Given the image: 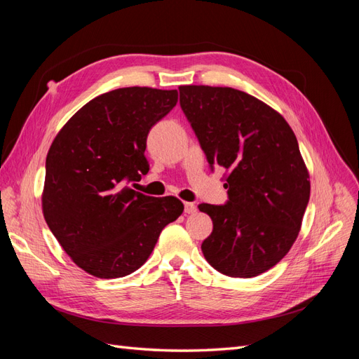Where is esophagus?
I'll return each instance as SVG.
<instances>
[{"label": "esophagus", "instance_id": "34e87169", "mask_svg": "<svg viewBox=\"0 0 359 359\" xmlns=\"http://www.w3.org/2000/svg\"><path fill=\"white\" fill-rule=\"evenodd\" d=\"M196 205L191 203V202H186L184 203V211H186V214H194L196 212Z\"/></svg>", "mask_w": 359, "mask_h": 359}]
</instances>
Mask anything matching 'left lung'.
<instances>
[{
    "label": "left lung",
    "mask_w": 359,
    "mask_h": 359,
    "mask_svg": "<svg viewBox=\"0 0 359 359\" xmlns=\"http://www.w3.org/2000/svg\"><path fill=\"white\" fill-rule=\"evenodd\" d=\"M181 109L210 166L227 170L229 201L201 203L212 220L202 253L219 273L250 278L283 259L310 199V175L286 119L229 86L182 85Z\"/></svg>",
    "instance_id": "8db88e82"
}]
</instances>
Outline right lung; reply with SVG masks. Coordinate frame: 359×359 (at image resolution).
<instances>
[{
    "instance_id": "1",
    "label": "right lung",
    "mask_w": 359,
    "mask_h": 359,
    "mask_svg": "<svg viewBox=\"0 0 359 359\" xmlns=\"http://www.w3.org/2000/svg\"><path fill=\"white\" fill-rule=\"evenodd\" d=\"M178 102L177 90L118 88L95 97L49 148L41 194L45 220L73 262L99 278L135 273L184 205L128 187L149 169L151 127Z\"/></svg>"
}]
</instances>
